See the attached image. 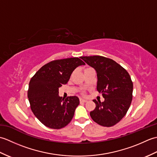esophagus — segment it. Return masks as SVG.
Masks as SVG:
<instances>
[{
    "label": "esophagus",
    "instance_id": "1",
    "mask_svg": "<svg viewBox=\"0 0 157 157\" xmlns=\"http://www.w3.org/2000/svg\"><path fill=\"white\" fill-rule=\"evenodd\" d=\"M79 101H80V102H87V100L80 98V99H79Z\"/></svg>",
    "mask_w": 157,
    "mask_h": 157
}]
</instances>
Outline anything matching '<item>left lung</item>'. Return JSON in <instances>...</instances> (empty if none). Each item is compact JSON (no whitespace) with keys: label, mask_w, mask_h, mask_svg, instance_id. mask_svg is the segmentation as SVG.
Listing matches in <instances>:
<instances>
[{"label":"left lung","mask_w":157,"mask_h":157,"mask_svg":"<svg viewBox=\"0 0 157 157\" xmlns=\"http://www.w3.org/2000/svg\"><path fill=\"white\" fill-rule=\"evenodd\" d=\"M86 63L95 69L97 90L105 101H96L94 111L90 113L93 121L111 127L125 115L132 101L133 83L128 72L115 61L102 56H81Z\"/></svg>","instance_id":"left-lung-1"}]
</instances>
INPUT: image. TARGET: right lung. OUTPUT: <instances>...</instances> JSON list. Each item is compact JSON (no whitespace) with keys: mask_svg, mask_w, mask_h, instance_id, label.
Returning <instances> with one entry per match:
<instances>
[{"mask_svg":"<svg viewBox=\"0 0 157 157\" xmlns=\"http://www.w3.org/2000/svg\"><path fill=\"white\" fill-rule=\"evenodd\" d=\"M84 65L78 57L55 60L42 66L32 78L28 100L33 113L45 126L58 129L71 121L79 100L76 96L62 98L59 88L68 82L75 68Z\"/></svg>","mask_w":157,"mask_h":157,"instance_id":"right-lung-1","label":"right lung"}]
</instances>
